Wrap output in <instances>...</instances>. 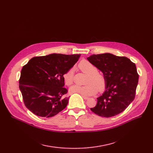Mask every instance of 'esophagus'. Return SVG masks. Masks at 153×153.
Returning a JSON list of instances; mask_svg holds the SVG:
<instances>
[{
  "instance_id": "obj_1",
  "label": "esophagus",
  "mask_w": 153,
  "mask_h": 153,
  "mask_svg": "<svg viewBox=\"0 0 153 153\" xmlns=\"http://www.w3.org/2000/svg\"><path fill=\"white\" fill-rule=\"evenodd\" d=\"M82 97H83L85 100H87L88 99H89V97H86V96H84V95H82Z\"/></svg>"
}]
</instances>
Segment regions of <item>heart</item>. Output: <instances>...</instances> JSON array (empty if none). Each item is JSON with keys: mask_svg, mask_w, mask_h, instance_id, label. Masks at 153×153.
<instances>
[{"mask_svg": "<svg viewBox=\"0 0 153 153\" xmlns=\"http://www.w3.org/2000/svg\"><path fill=\"white\" fill-rule=\"evenodd\" d=\"M79 67L84 73L88 75L85 84L86 85L79 86L74 85L70 88L69 91L71 94H79L82 95L88 96L95 94L98 91H102L105 87V77L95 65L87 60H83L79 64ZM64 83L66 85H71L73 83L74 69H69L63 75Z\"/></svg>", "mask_w": 153, "mask_h": 153, "instance_id": "heart-1", "label": "heart"}]
</instances>
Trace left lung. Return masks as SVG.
Wrapping results in <instances>:
<instances>
[{
  "label": "left lung",
  "mask_w": 153,
  "mask_h": 153,
  "mask_svg": "<svg viewBox=\"0 0 153 153\" xmlns=\"http://www.w3.org/2000/svg\"><path fill=\"white\" fill-rule=\"evenodd\" d=\"M87 59L103 72L106 79L105 91L91 110L107 118L123 111L135 97L139 79L135 64L124 56L110 53L93 54Z\"/></svg>",
  "instance_id": "8db88e82"
}]
</instances>
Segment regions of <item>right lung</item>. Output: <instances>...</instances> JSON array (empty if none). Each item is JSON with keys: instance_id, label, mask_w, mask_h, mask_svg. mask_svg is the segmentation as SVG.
<instances>
[{"instance_id": "right-lung-1", "label": "right lung", "mask_w": 153, "mask_h": 153, "mask_svg": "<svg viewBox=\"0 0 153 153\" xmlns=\"http://www.w3.org/2000/svg\"><path fill=\"white\" fill-rule=\"evenodd\" d=\"M81 54H51L31 58L21 71L19 88L26 107L37 116L50 118L65 108L69 97L63 75Z\"/></svg>"}]
</instances>
